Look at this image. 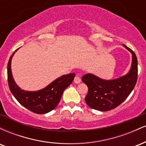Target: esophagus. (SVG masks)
Returning a JSON list of instances; mask_svg holds the SVG:
<instances>
[{
  "label": "esophagus",
  "instance_id": "1",
  "mask_svg": "<svg viewBox=\"0 0 146 146\" xmlns=\"http://www.w3.org/2000/svg\"><path fill=\"white\" fill-rule=\"evenodd\" d=\"M80 82H81V79H80V78L78 75H76L74 78V82L75 84H79L80 83Z\"/></svg>",
  "mask_w": 146,
  "mask_h": 146
}]
</instances>
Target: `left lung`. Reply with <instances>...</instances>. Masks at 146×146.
<instances>
[{
	"mask_svg": "<svg viewBox=\"0 0 146 146\" xmlns=\"http://www.w3.org/2000/svg\"><path fill=\"white\" fill-rule=\"evenodd\" d=\"M132 55V66L128 74L113 80H106L87 73L82 80L88 88L85 102L91 108L108 111L116 108L128 98L135 88L138 76L137 58L132 50L125 45Z\"/></svg>",
	"mask_w": 146,
	"mask_h": 146,
	"instance_id": "obj_1",
	"label": "left lung"
}]
</instances>
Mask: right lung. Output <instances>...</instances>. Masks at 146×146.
Segmentation results:
<instances>
[{
	"instance_id": "right-lung-1",
	"label": "right lung",
	"mask_w": 146,
	"mask_h": 146,
	"mask_svg": "<svg viewBox=\"0 0 146 146\" xmlns=\"http://www.w3.org/2000/svg\"><path fill=\"white\" fill-rule=\"evenodd\" d=\"M14 53L10 57L7 64V80L10 91L22 106L33 113L44 114L51 111L58 106L64 90L72 83L75 74L62 75L38 91H25L15 83L11 73V62Z\"/></svg>"
}]
</instances>
